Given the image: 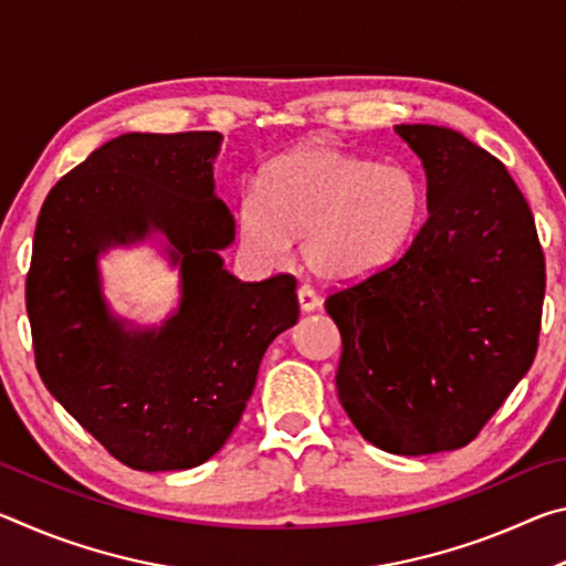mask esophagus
Here are the masks:
<instances>
[{
	"mask_svg": "<svg viewBox=\"0 0 566 566\" xmlns=\"http://www.w3.org/2000/svg\"><path fill=\"white\" fill-rule=\"evenodd\" d=\"M296 296H300V306H302L304 312H312V310H317L319 302H322V300H319V294L314 292L310 284H302L300 290H296Z\"/></svg>",
	"mask_w": 566,
	"mask_h": 566,
	"instance_id": "obj_1",
	"label": "esophagus"
}]
</instances>
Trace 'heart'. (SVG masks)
<instances>
[{"mask_svg":"<svg viewBox=\"0 0 566 566\" xmlns=\"http://www.w3.org/2000/svg\"><path fill=\"white\" fill-rule=\"evenodd\" d=\"M424 195L405 167L377 165L329 145H302L266 161L256 191L237 205L249 252L280 264L302 234V256L324 280L385 270L415 239Z\"/></svg>","mask_w":566,"mask_h":566,"instance_id":"obj_1","label":"heart"}]
</instances>
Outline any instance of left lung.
Segmentation results:
<instances>
[{
  "label": "left lung",
  "instance_id": "1",
  "mask_svg": "<svg viewBox=\"0 0 566 566\" xmlns=\"http://www.w3.org/2000/svg\"><path fill=\"white\" fill-rule=\"evenodd\" d=\"M395 132L427 175V222L397 262L327 296L342 334L337 395L391 454L467 447L530 371L544 252L510 171L464 134Z\"/></svg>",
  "mask_w": 566,
  "mask_h": 566
}]
</instances>
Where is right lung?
<instances>
[{
	"instance_id": "add662e5",
	"label": "right lung",
	"mask_w": 566,
	"mask_h": 566,
	"mask_svg": "<svg viewBox=\"0 0 566 566\" xmlns=\"http://www.w3.org/2000/svg\"><path fill=\"white\" fill-rule=\"evenodd\" d=\"M219 132L107 142L46 195L27 274V314L44 387L139 472L207 462L232 434L276 334L300 319L296 280L239 282L219 249L234 219L214 195ZM157 228L180 264V310L129 331L101 296L96 256Z\"/></svg>"
}]
</instances>
